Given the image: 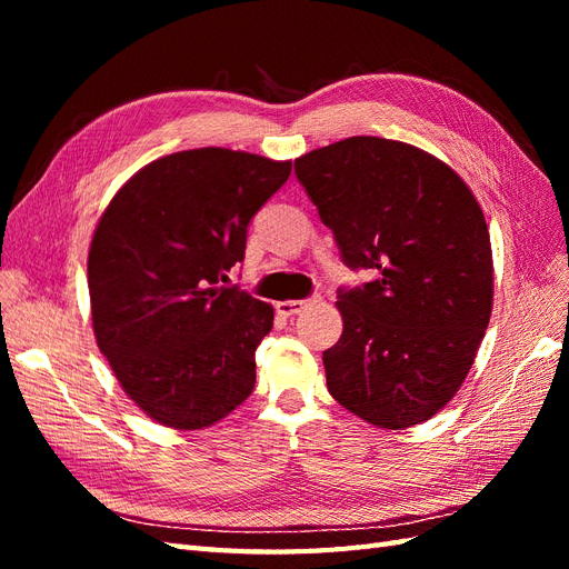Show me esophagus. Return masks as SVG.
<instances>
[{
	"mask_svg": "<svg viewBox=\"0 0 569 569\" xmlns=\"http://www.w3.org/2000/svg\"><path fill=\"white\" fill-rule=\"evenodd\" d=\"M320 301H322L320 295H313V297H308V299H289V301H280L278 303V311L289 318V316L301 313L308 303H320Z\"/></svg>",
	"mask_w": 569,
	"mask_h": 569,
	"instance_id": "esophagus-1",
	"label": "esophagus"
}]
</instances>
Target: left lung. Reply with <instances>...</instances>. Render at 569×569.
Here are the masks:
<instances>
[{"mask_svg": "<svg viewBox=\"0 0 569 569\" xmlns=\"http://www.w3.org/2000/svg\"><path fill=\"white\" fill-rule=\"evenodd\" d=\"M295 173L343 266V332L322 351L327 389L370 425L403 429L453 399L491 318V242L458 173L418 147L349 137L303 153Z\"/></svg>", "mask_w": 569, "mask_h": 569, "instance_id": "left-lung-1", "label": "left lung"}]
</instances>
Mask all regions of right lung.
Returning a JSON list of instances; mask_svg holds the SVG:
<instances>
[{
    "label": "right lung",
    "mask_w": 569,
    "mask_h": 569,
    "mask_svg": "<svg viewBox=\"0 0 569 569\" xmlns=\"http://www.w3.org/2000/svg\"><path fill=\"white\" fill-rule=\"evenodd\" d=\"M291 161L203 147L144 166L107 206L88 284L99 351L151 420L201 429L249 399L272 306L230 282Z\"/></svg>",
    "instance_id": "add662e5"
}]
</instances>
